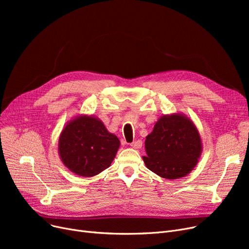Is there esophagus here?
<instances>
[{
    "instance_id": "esophagus-1",
    "label": "esophagus",
    "mask_w": 249,
    "mask_h": 249,
    "mask_svg": "<svg viewBox=\"0 0 249 249\" xmlns=\"http://www.w3.org/2000/svg\"><path fill=\"white\" fill-rule=\"evenodd\" d=\"M130 146L134 149H139L142 146V141L141 140H135L132 143H130Z\"/></svg>"
}]
</instances>
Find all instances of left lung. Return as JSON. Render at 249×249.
Instances as JSON below:
<instances>
[{"label": "left lung", "mask_w": 249, "mask_h": 249, "mask_svg": "<svg viewBox=\"0 0 249 249\" xmlns=\"http://www.w3.org/2000/svg\"><path fill=\"white\" fill-rule=\"evenodd\" d=\"M203 144L198 128L186 115H164L145 139L146 167L158 176L176 179L189 175L197 165Z\"/></svg>", "instance_id": "8db88e82"}]
</instances>
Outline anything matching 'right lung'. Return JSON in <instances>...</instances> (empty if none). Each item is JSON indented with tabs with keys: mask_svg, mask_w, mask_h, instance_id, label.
<instances>
[{
	"mask_svg": "<svg viewBox=\"0 0 249 249\" xmlns=\"http://www.w3.org/2000/svg\"><path fill=\"white\" fill-rule=\"evenodd\" d=\"M119 146L120 140L108 131L99 118L82 114L63 127L58 154L71 173L91 178L111 165Z\"/></svg>",
	"mask_w": 249,
	"mask_h": 249,
	"instance_id": "obj_1",
	"label": "right lung"
}]
</instances>
